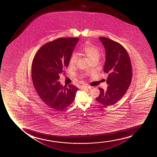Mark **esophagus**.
Listing matches in <instances>:
<instances>
[{
  "instance_id": "1",
  "label": "esophagus",
  "mask_w": 157,
  "mask_h": 157,
  "mask_svg": "<svg viewBox=\"0 0 157 157\" xmlns=\"http://www.w3.org/2000/svg\"><path fill=\"white\" fill-rule=\"evenodd\" d=\"M82 89H83V90H86V89H90L91 88V87L90 86H82Z\"/></svg>"
}]
</instances>
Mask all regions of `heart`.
<instances>
[{
  "instance_id": "heart-1",
  "label": "heart",
  "mask_w": 157,
  "mask_h": 157,
  "mask_svg": "<svg viewBox=\"0 0 157 157\" xmlns=\"http://www.w3.org/2000/svg\"><path fill=\"white\" fill-rule=\"evenodd\" d=\"M82 51L91 62L94 60H99L101 55V52L99 48L90 43H88L87 45H85L83 48ZM78 58L79 57L77 54H72L69 60L70 65H75L77 63Z\"/></svg>"
}]
</instances>
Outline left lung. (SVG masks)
I'll return each mask as SVG.
<instances>
[{
    "mask_svg": "<svg viewBox=\"0 0 157 157\" xmlns=\"http://www.w3.org/2000/svg\"><path fill=\"white\" fill-rule=\"evenodd\" d=\"M105 48L106 56L104 72L108 74L107 90L99 88L100 95L96 98L105 106L114 105L122 99L131 84L132 69L127 50L116 41L105 37H99Z\"/></svg>",
    "mask_w": 157,
    "mask_h": 157,
    "instance_id": "left-lung-1",
    "label": "left lung"
}]
</instances>
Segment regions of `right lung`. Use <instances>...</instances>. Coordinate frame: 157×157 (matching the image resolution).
Segmentation results:
<instances>
[{
	"label": "right lung",
	"instance_id": "right-lung-1",
	"mask_svg": "<svg viewBox=\"0 0 157 157\" xmlns=\"http://www.w3.org/2000/svg\"><path fill=\"white\" fill-rule=\"evenodd\" d=\"M77 37L58 38L45 44L37 52L32 65L33 84L40 99L48 106L62 111L74 101L78 88L63 86L59 75L69 65Z\"/></svg>",
	"mask_w": 157,
	"mask_h": 157
}]
</instances>
